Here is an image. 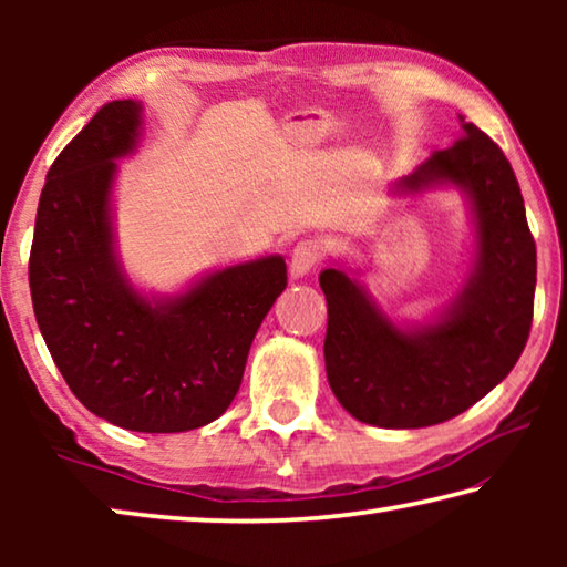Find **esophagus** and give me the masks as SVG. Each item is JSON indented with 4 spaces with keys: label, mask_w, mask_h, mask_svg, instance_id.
Returning <instances> with one entry per match:
<instances>
[{
    "label": "esophagus",
    "mask_w": 567,
    "mask_h": 567,
    "mask_svg": "<svg viewBox=\"0 0 567 567\" xmlns=\"http://www.w3.org/2000/svg\"><path fill=\"white\" fill-rule=\"evenodd\" d=\"M324 257H328V243H324V239H318V237L302 239V243H297V247L292 249L290 270L295 277L307 275L310 270H315Z\"/></svg>",
    "instance_id": "1"
}]
</instances>
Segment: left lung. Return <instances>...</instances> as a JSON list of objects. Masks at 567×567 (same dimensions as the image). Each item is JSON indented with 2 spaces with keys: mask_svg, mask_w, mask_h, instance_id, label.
Returning <instances> with one entry per match:
<instances>
[{
  "mask_svg": "<svg viewBox=\"0 0 567 567\" xmlns=\"http://www.w3.org/2000/svg\"><path fill=\"white\" fill-rule=\"evenodd\" d=\"M453 147L437 150L398 192L440 185L473 203L477 255L473 272L443 318L402 330L358 280L324 270L328 300L324 370L340 405L378 427H427L460 415L515 368L530 334L537 255L525 205L503 150L463 122Z\"/></svg>",
  "mask_w": 567,
  "mask_h": 567,
  "instance_id": "8db88e82",
  "label": "left lung"
}]
</instances>
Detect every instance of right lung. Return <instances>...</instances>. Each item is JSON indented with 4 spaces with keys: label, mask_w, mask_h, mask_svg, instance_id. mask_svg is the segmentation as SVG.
<instances>
[{
    "label": "right lung",
    "mask_w": 567,
    "mask_h": 567,
    "mask_svg": "<svg viewBox=\"0 0 567 567\" xmlns=\"http://www.w3.org/2000/svg\"><path fill=\"white\" fill-rule=\"evenodd\" d=\"M142 104L114 100L47 172L30 252L34 318L74 398L134 433L217 420L243 382L249 344L287 287L280 255L225 267L150 302L114 257V159L137 145Z\"/></svg>",
    "instance_id": "obj_1"
}]
</instances>
